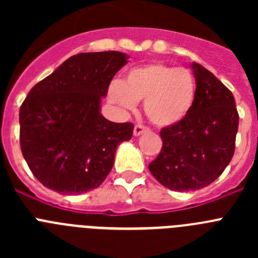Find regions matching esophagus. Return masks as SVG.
I'll return each instance as SVG.
<instances>
[{
  "label": "esophagus",
  "instance_id": "esophagus-1",
  "mask_svg": "<svg viewBox=\"0 0 258 258\" xmlns=\"http://www.w3.org/2000/svg\"><path fill=\"white\" fill-rule=\"evenodd\" d=\"M146 132H149V127L145 126V125L138 124V125H136V126H134V136H136V137L141 136V134L146 133Z\"/></svg>",
  "mask_w": 258,
  "mask_h": 258
}]
</instances>
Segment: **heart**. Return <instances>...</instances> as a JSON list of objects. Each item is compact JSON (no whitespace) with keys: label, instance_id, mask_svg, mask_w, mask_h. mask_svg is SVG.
Instances as JSON below:
<instances>
[{"label":"heart","instance_id":"heart-1","mask_svg":"<svg viewBox=\"0 0 258 258\" xmlns=\"http://www.w3.org/2000/svg\"><path fill=\"white\" fill-rule=\"evenodd\" d=\"M109 101L129 112L145 99L143 108L152 124L173 126L191 111L197 98V81L187 68L155 61L127 71L124 83L113 81L108 88Z\"/></svg>","mask_w":258,"mask_h":258}]
</instances>
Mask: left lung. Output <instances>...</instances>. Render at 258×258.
Instances as JSON below:
<instances>
[{"label":"left lung","instance_id":"8db88e82","mask_svg":"<svg viewBox=\"0 0 258 258\" xmlns=\"http://www.w3.org/2000/svg\"><path fill=\"white\" fill-rule=\"evenodd\" d=\"M197 98L178 124L161 129L163 147L149 169L174 191L206 187L222 174L235 151L239 115L234 95L212 72L191 64Z\"/></svg>","mask_w":258,"mask_h":258}]
</instances>
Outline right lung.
<instances>
[{
	"label": "right lung",
	"instance_id": "add662e5",
	"mask_svg": "<svg viewBox=\"0 0 258 258\" xmlns=\"http://www.w3.org/2000/svg\"><path fill=\"white\" fill-rule=\"evenodd\" d=\"M126 63L124 52H81L31 89L19 111L20 149L45 187L79 195L111 172L116 149L131 140L134 125L107 120L101 102Z\"/></svg>",
	"mask_w": 258,
	"mask_h": 258
}]
</instances>
